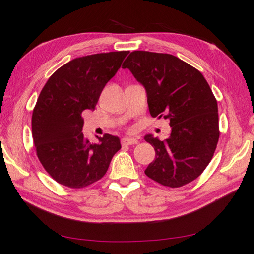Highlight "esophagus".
I'll use <instances>...</instances> for the list:
<instances>
[{
  "instance_id": "34e87169",
  "label": "esophagus",
  "mask_w": 254,
  "mask_h": 254,
  "mask_svg": "<svg viewBox=\"0 0 254 254\" xmlns=\"http://www.w3.org/2000/svg\"><path fill=\"white\" fill-rule=\"evenodd\" d=\"M122 144H127V145H133V144H137L138 140L136 137H123Z\"/></svg>"
}]
</instances>
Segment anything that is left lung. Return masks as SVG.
I'll return each instance as SVG.
<instances>
[{
    "instance_id": "left-lung-1",
    "label": "left lung",
    "mask_w": 254,
    "mask_h": 254,
    "mask_svg": "<svg viewBox=\"0 0 254 254\" xmlns=\"http://www.w3.org/2000/svg\"><path fill=\"white\" fill-rule=\"evenodd\" d=\"M122 68L145 89L151 116L170 120L166 140L144 136L155 150L146 176L172 188L196 180L211 161L219 138L217 101L206 79L170 54L132 52Z\"/></svg>"
}]
</instances>
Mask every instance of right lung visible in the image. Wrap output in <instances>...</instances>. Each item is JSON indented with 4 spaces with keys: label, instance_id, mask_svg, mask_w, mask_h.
<instances>
[{
    "label": "right lung",
    "instance_id": "add662e5",
    "mask_svg": "<svg viewBox=\"0 0 254 254\" xmlns=\"http://www.w3.org/2000/svg\"><path fill=\"white\" fill-rule=\"evenodd\" d=\"M128 52L74 58L57 69L45 84L32 117L37 156L57 183L82 188L107 173L120 138L104 134L92 144L83 137L84 110H94L104 86L117 73Z\"/></svg>",
    "mask_w": 254,
    "mask_h": 254
}]
</instances>
